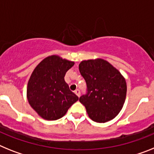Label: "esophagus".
Instances as JSON below:
<instances>
[{
  "instance_id": "1",
  "label": "esophagus",
  "mask_w": 154,
  "mask_h": 154,
  "mask_svg": "<svg viewBox=\"0 0 154 154\" xmlns=\"http://www.w3.org/2000/svg\"><path fill=\"white\" fill-rule=\"evenodd\" d=\"M74 93H75L78 97H80V95H81V91L79 90V89H77V90L74 91Z\"/></svg>"
}]
</instances>
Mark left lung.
Here are the masks:
<instances>
[{
  "instance_id": "8db88e82",
  "label": "left lung",
  "mask_w": 154,
  "mask_h": 154,
  "mask_svg": "<svg viewBox=\"0 0 154 154\" xmlns=\"http://www.w3.org/2000/svg\"><path fill=\"white\" fill-rule=\"evenodd\" d=\"M79 70L87 85L80 97L88 116L96 122L113 119L121 111L126 96V83L119 71L109 62L97 59L82 61Z\"/></svg>"
}]
</instances>
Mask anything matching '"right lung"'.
<instances>
[{"label":"right lung","instance_id":"obj_1","mask_svg":"<svg viewBox=\"0 0 154 154\" xmlns=\"http://www.w3.org/2000/svg\"><path fill=\"white\" fill-rule=\"evenodd\" d=\"M73 64L57 56H51L44 59L32 73L28 83V100L44 119H60L78 100L64 81L65 74Z\"/></svg>","mask_w":154,"mask_h":154}]
</instances>
